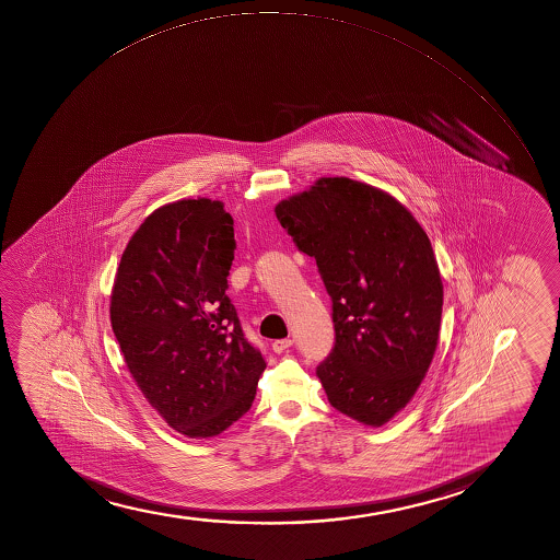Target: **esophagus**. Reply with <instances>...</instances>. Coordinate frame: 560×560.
Returning a JSON list of instances; mask_svg holds the SVG:
<instances>
[{
	"label": "esophagus",
	"instance_id": "esophagus-1",
	"mask_svg": "<svg viewBox=\"0 0 560 560\" xmlns=\"http://www.w3.org/2000/svg\"><path fill=\"white\" fill-rule=\"evenodd\" d=\"M291 346H293V340H291V338L272 341V349H275V353H283V351H285V349H290Z\"/></svg>",
	"mask_w": 560,
	"mask_h": 560
}]
</instances>
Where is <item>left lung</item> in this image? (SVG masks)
<instances>
[{
	"mask_svg": "<svg viewBox=\"0 0 560 560\" xmlns=\"http://www.w3.org/2000/svg\"><path fill=\"white\" fill-rule=\"evenodd\" d=\"M275 212L332 301L335 346L315 370L330 406L385 424L438 348L443 282L430 238L393 196L348 177L319 179Z\"/></svg>",
	"mask_w": 560,
	"mask_h": 560,
	"instance_id": "8db88e82",
	"label": "left lung"
}]
</instances>
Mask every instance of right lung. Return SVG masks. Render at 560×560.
I'll return each instance as SVG.
<instances>
[{
  "label": "right lung",
  "mask_w": 560,
  "mask_h": 560,
  "mask_svg": "<svg viewBox=\"0 0 560 560\" xmlns=\"http://www.w3.org/2000/svg\"><path fill=\"white\" fill-rule=\"evenodd\" d=\"M233 235L220 201L167 203L130 238L112 291V328L136 385L192 439L237 422L267 368L225 295Z\"/></svg>",
  "instance_id": "add662e5"
}]
</instances>
